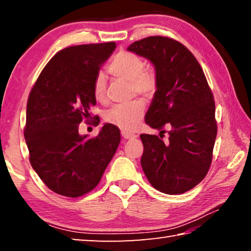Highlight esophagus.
<instances>
[{
	"label": "esophagus",
	"mask_w": 251,
	"mask_h": 251,
	"mask_svg": "<svg viewBox=\"0 0 251 251\" xmlns=\"http://www.w3.org/2000/svg\"><path fill=\"white\" fill-rule=\"evenodd\" d=\"M122 136H123V138H125V139H134L137 137V135L128 133V131H122Z\"/></svg>",
	"instance_id": "1"
}]
</instances>
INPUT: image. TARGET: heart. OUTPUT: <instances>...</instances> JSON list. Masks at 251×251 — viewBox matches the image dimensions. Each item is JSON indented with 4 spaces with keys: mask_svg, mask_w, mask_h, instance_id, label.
I'll return each instance as SVG.
<instances>
[{
    "mask_svg": "<svg viewBox=\"0 0 251 251\" xmlns=\"http://www.w3.org/2000/svg\"><path fill=\"white\" fill-rule=\"evenodd\" d=\"M108 73L115 78L129 82L131 93L150 96L157 88L155 72L145 70V62L137 54L120 52L116 54L107 67ZM106 93V79L99 74L93 83V95L96 100H103ZM145 106L141 100L116 105L105 113V121L124 130H135L141 123Z\"/></svg>",
    "mask_w": 251,
    "mask_h": 251,
    "instance_id": "obj_1",
    "label": "heart"
}]
</instances>
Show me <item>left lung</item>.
<instances>
[{"label":"left lung","mask_w":251,"mask_h":251,"mask_svg":"<svg viewBox=\"0 0 251 251\" xmlns=\"http://www.w3.org/2000/svg\"><path fill=\"white\" fill-rule=\"evenodd\" d=\"M129 52L150 59L157 88L145 123L169 137L142 134V168L151 186L178 195L198 185L209 171L217 123L214 96L192 52L169 37L150 36L130 44ZM160 135V134H159Z\"/></svg>","instance_id":"obj_1"}]
</instances>
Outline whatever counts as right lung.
I'll use <instances>...</instances> for the list:
<instances>
[{
  "instance_id": "1",
  "label": "right lung",
  "mask_w": 251,
  "mask_h": 251,
  "mask_svg": "<svg viewBox=\"0 0 251 251\" xmlns=\"http://www.w3.org/2000/svg\"><path fill=\"white\" fill-rule=\"evenodd\" d=\"M115 48L109 42L59 50L29 93L24 129L29 163L44 184L62 196L76 198L94 189L120 145V129L112 124L93 138L78 133L96 104L94 79Z\"/></svg>"
}]
</instances>
